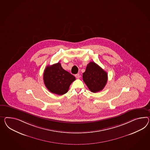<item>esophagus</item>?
<instances>
[{
  "instance_id": "34e87169",
  "label": "esophagus",
  "mask_w": 150,
  "mask_h": 150,
  "mask_svg": "<svg viewBox=\"0 0 150 150\" xmlns=\"http://www.w3.org/2000/svg\"><path fill=\"white\" fill-rule=\"evenodd\" d=\"M75 77H76V78H77V79H79L81 77V75L78 73V74H77L75 75Z\"/></svg>"
}]
</instances>
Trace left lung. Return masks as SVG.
<instances>
[{"mask_svg": "<svg viewBox=\"0 0 150 150\" xmlns=\"http://www.w3.org/2000/svg\"><path fill=\"white\" fill-rule=\"evenodd\" d=\"M83 79L92 92H99L103 89L108 81V74L94 62H90L83 74Z\"/></svg>", "mask_w": 150, "mask_h": 150, "instance_id": "1", "label": "left lung"}]
</instances>
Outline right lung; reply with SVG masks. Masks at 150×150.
Segmentation results:
<instances>
[{"label": "right lung", "mask_w": 150, "mask_h": 150, "mask_svg": "<svg viewBox=\"0 0 150 150\" xmlns=\"http://www.w3.org/2000/svg\"><path fill=\"white\" fill-rule=\"evenodd\" d=\"M75 77L63 69L60 62L47 66L43 73L45 86L50 92L58 95L67 92Z\"/></svg>", "instance_id": "obj_1"}]
</instances>
